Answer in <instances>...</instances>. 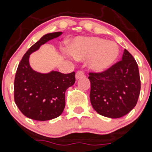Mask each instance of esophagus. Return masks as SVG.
Returning a JSON list of instances; mask_svg holds the SVG:
<instances>
[{"mask_svg": "<svg viewBox=\"0 0 152 152\" xmlns=\"http://www.w3.org/2000/svg\"><path fill=\"white\" fill-rule=\"evenodd\" d=\"M84 77V72L82 71H78L76 73V79H81V78Z\"/></svg>", "mask_w": 152, "mask_h": 152, "instance_id": "esophagus-1", "label": "esophagus"}]
</instances>
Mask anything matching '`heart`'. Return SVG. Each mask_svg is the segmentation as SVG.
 Segmentation results:
<instances>
[{"mask_svg":"<svg viewBox=\"0 0 152 152\" xmlns=\"http://www.w3.org/2000/svg\"><path fill=\"white\" fill-rule=\"evenodd\" d=\"M70 54L79 60H88L92 71L102 72L112 66L119 54V46L98 37H78L71 44Z\"/></svg>","mask_w":152,"mask_h":152,"instance_id":"obj_1","label":"heart"}]
</instances>
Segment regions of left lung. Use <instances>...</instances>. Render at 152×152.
Returning <instances> with one entry per match:
<instances>
[{"mask_svg":"<svg viewBox=\"0 0 152 152\" xmlns=\"http://www.w3.org/2000/svg\"><path fill=\"white\" fill-rule=\"evenodd\" d=\"M91 104L102 116L116 119L135 106L140 90L138 66L124 49L122 60L101 73H89Z\"/></svg>","mask_w":152,"mask_h":152,"instance_id":"1","label":"left lung"}]
</instances>
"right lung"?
<instances>
[{
	"mask_svg": "<svg viewBox=\"0 0 152 152\" xmlns=\"http://www.w3.org/2000/svg\"><path fill=\"white\" fill-rule=\"evenodd\" d=\"M61 34L62 32H55L44 35L19 63L14 79V101L22 114L31 119L47 121L60 116L65 106V91L76 81L75 72L41 73L33 71L29 64L30 54Z\"/></svg>",
	"mask_w": 152,
	"mask_h": 152,
	"instance_id": "add662e5",
	"label": "right lung"
}]
</instances>
